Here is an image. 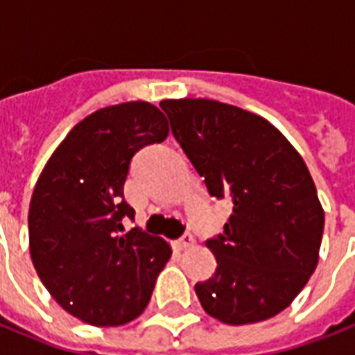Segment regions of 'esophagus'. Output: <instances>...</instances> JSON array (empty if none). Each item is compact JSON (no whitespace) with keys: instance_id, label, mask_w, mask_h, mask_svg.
Masks as SVG:
<instances>
[{"instance_id":"esophagus-1","label":"esophagus","mask_w":355,"mask_h":355,"mask_svg":"<svg viewBox=\"0 0 355 355\" xmlns=\"http://www.w3.org/2000/svg\"><path fill=\"white\" fill-rule=\"evenodd\" d=\"M174 246H175V250H180V252H183V250H189L194 246V239H192L191 235H185V237L178 239V241L174 243Z\"/></svg>"}]
</instances>
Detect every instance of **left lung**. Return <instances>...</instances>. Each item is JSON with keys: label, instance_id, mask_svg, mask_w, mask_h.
Returning <instances> with one entry per match:
<instances>
[{"label": "left lung", "instance_id": "1", "mask_svg": "<svg viewBox=\"0 0 355 355\" xmlns=\"http://www.w3.org/2000/svg\"><path fill=\"white\" fill-rule=\"evenodd\" d=\"M175 140L216 200L232 202L207 241L216 270L196 283L203 311L232 326L276 317L318 265L324 209L302 155L268 120L203 98L163 100Z\"/></svg>", "mask_w": 355, "mask_h": 355}]
</instances>
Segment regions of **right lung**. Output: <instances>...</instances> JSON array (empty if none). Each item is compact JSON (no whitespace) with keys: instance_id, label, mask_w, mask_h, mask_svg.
Wrapping results in <instances>:
<instances>
[{"instance_id":"right-lung-1","label":"right lung","mask_w":355,"mask_h":355,"mask_svg":"<svg viewBox=\"0 0 355 355\" xmlns=\"http://www.w3.org/2000/svg\"><path fill=\"white\" fill-rule=\"evenodd\" d=\"M168 122L148 101L103 107L76 123L38 175L29 203V254L40 282L66 313L92 326L139 317L172 255L164 239L123 232L129 163L163 142Z\"/></svg>"}]
</instances>
